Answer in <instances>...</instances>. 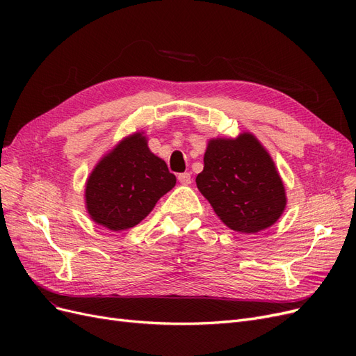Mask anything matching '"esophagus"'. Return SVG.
I'll return each instance as SVG.
<instances>
[{
	"instance_id": "34e87169",
	"label": "esophagus",
	"mask_w": 356,
	"mask_h": 356,
	"mask_svg": "<svg viewBox=\"0 0 356 356\" xmlns=\"http://www.w3.org/2000/svg\"><path fill=\"white\" fill-rule=\"evenodd\" d=\"M178 181L182 186H188V184H191V175L188 174V172H184V174L178 175Z\"/></svg>"
}]
</instances>
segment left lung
<instances>
[{"label": "left lung", "mask_w": 356, "mask_h": 356, "mask_svg": "<svg viewBox=\"0 0 356 356\" xmlns=\"http://www.w3.org/2000/svg\"><path fill=\"white\" fill-rule=\"evenodd\" d=\"M203 163L197 188L227 227L254 234L281 217L286 207L284 182L252 134L211 139Z\"/></svg>", "instance_id": "8db88e82"}]
</instances>
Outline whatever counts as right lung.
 Instances as JSON below:
<instances>
[{"label":"right lung","mask_w":356,"mask_h":356,"mask_svg":"<svg viewBox=\"0 0 356 356\" xmlns=\"http://www.w3.org/2000/svg\"><path fill=\"white\" fill-rule=\"evenodd\" d=\"M175 182L165 160L149 152L147 138L138 132L95 166L86 182V208L102 227L127 230L141 222Z\"/></svg>","instance_id":"obj_1"}]
</instances>
